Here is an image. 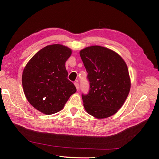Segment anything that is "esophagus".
I'll use <instances>...</instances> for the list:
<instances>
[{"label": "esophagus", "instance_id": "obj_1", "mask_svg": "<svg viewBox=\"0 0 159 159\" xmlns=\"http://www.w3.org/2000/svg\"><path fill=\"white\" fill-rule=\"evenodd\" d=\"M74 85H75V88H76L77 90H79L80 86H79V83L78 82V81H75V82L74 83Z\"/></svg>", "mask_w": 159, "mask_h": 159}]
</instances>
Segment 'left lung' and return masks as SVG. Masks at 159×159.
<instances>
[{
  "label": "left lung",
  "instance_id": "8db88e82",
  "mask_svg": "<svg viewBox=\"0 0 159 159\" xmlns=\"http://www.w3.org/2000/svg\"><path fill=\"white\" fill-rule=\"evenodd\" d=\"M80 54L89 82L88 93L81 95L85 111L98 119L111 116L122 107L131 88L126 63L115 52L99 46L85 48Z\"/></svg>",
  "mask_w": 159,
  "mask_h": 159
}]
</instances>
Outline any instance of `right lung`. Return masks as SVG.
Here are the masks:
<instances>
[{"label":"right lung","mask_w":159,"mask_h":159,"mask_svg":"<svg viewBox=\"0 0 159 159\" xmlns=\"http://www.w3.org/2000/svg\"><path fill=\"white\" fill-rule=\"evenodd\" d=\"M71 54V50L65 46H47L32 57L23 70L22 83L26 98L44 114L60 111L75 93L65 66Z\"/></svg>","instance_id":"right-lung-1"}]
</instances>
